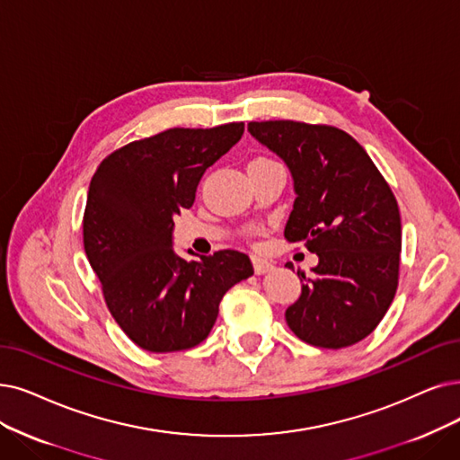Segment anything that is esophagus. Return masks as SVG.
Here are the masks:
<instances>
[{"mask_svg":"<svg viewBox=\"0 0 460 460\" xmlns=\"http://www.w3.org/2000/svg\"><path fill=\"white\" fill-rule=\"evenodd\" d=\"M252 266H254V271L259 273V275L273 270V264L270 261L262 259V256H252Z\"/></svg>","mask_w":460,"mask_h":460,"instance_id":"esophagus-1","label":"esophagus"}]
</instances>
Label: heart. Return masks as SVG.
<instances>
[{"instance_id":"obj_1","label":"heart","mask_w":460,"mask_h":460,"mask_svg":"<svg viewBox=\"0 0 460 460\" xmlns=\"http://www.w3.org/2000/svg\"><path fill=\"white\" fill-rule=\"evenodd\" d=\"M259 160H264V158H259Z\"/></svg>"}]
</instances>
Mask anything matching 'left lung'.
<instances>
[{"instance_id":"left-lung-1","label":"left lung","mask_w":460,"mask_h":460,"mask_svg":"<svg viewBox=\"0 0 460 460\" xmlns=\"http://www.w3.org/2000/svg\"><path fill=\"white\" fill-rule=\"evenodd\" d=\"M247 130L292 175L296 198L285 237L319 256L309 275L298 270L302 294L285 311L288 328L326 349L364 340L398 287L402 223L387 181L362 145L334 126L268 120Z\"/></svg>"}]
</instances>
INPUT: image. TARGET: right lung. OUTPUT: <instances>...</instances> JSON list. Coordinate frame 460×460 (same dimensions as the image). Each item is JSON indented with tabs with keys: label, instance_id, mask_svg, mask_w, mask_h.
Wrapping results in <instances>:
<instances>
[{
	"label": "right lung",
	"instance_id": "obj_1",
	"mask_svg": "<svg viewBox=\"0 0 460 460\" xmlns=\"http://www.w3.org/2000/svg\"><path fill=\"white\" fill-rule=\"evenodd\" d=\"M243 128H172L109 155L90 181L86 259L113 319L145 351L173 353L204 341L226 290L254 271L240 251L185 261L173 249V217L192 208L201 175L242 139Z\"/></svg>",
	"mask_w": 460,
	"mask_h": 460
}]
</instances>
